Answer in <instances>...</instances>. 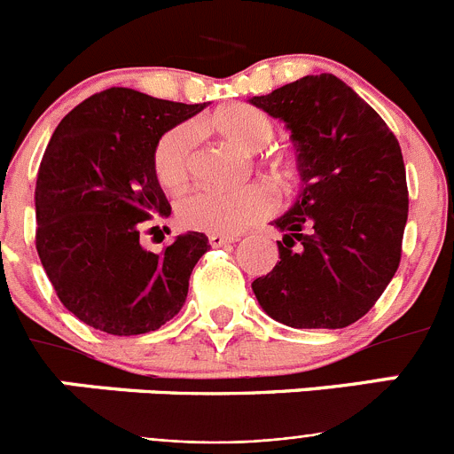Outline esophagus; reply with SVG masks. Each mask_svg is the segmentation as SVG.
<instances>
[{"label":"esophagus","mask_w":454,"mask_h":454,"mask_svg":"<svg viewBox=\"0 0 454 454\" xmlns=\"http://www.w3.org/2000/svg\"><path fill=\"white\" fill-rule=\"evenodd\" d=\"M234 240H239L234 234H215V231L214 234H208V243H211L214 247L230 246V243H234Z\"/></svg>","instance_id":"34e87169"}]
</instances>
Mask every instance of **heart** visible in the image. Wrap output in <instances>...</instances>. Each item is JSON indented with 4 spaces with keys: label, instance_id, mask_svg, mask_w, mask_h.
<instances>
[{
    "label": "heart",
    "instance_id": "heart-1",
    "mask_svg": "<svg viewBox=\"0 0 454 454\" xmlns=\"http://www.w3.org/2000/svg\"><path fill=\"white\" fill-rule=\"evenodd\" d=\"M207 124L215 134L230 140L231 145L246 152H256L270 143L275 124L270 115L252 104L234 102L218 108ZM195 129L191 124H177L156 140L152 168L156 182L163 191L179 192L191 177ZM272 175L282 186L298 177V166L291 154L277 156L272 161ZM277 200L270 186L252 182L236 188H195L177 204V218L184 227L211 234H236L268 218L275 211Z\"/></svg>",
    "mask_w": 454,
    "mask_h": 454
}]
</instances>
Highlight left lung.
<instances>
[{"instance_id":"left-lung-1","label":"left lung","mask_w":454,"mask_h":454,"mask_svg":"<svg viewBox=\"0 0 454 454\" xmlns=\"http://www.w3.org/2000/svg\"><path fill=\"white\" fill-rule=\"evenodd\" d=\"M250 102L286 122L302 177L300 200L275 220L286 231L279 262L252 291L288 327H348L371 311L403 256L409 191L398 138L334 74Z\"/></svg>"}]
</instances>
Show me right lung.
<instances>
[{
	"label": "right lung",
	"instance_id": "obj_1",
	"mask_svg": "<svg viewBox=\"0 0 454 454\" xmlns=\"http://www.w3.org/2000/svg\"><path fill=\"white\" fill-rule=\"evenodd\" d=\"M204 106L106 88L51 136L35 179V250L63 307L95 330L147 334L186 302L207 236L188 231L147 252L140 234L170 215L152 168L156 140Z\"/></svg>",
	"mask_w": 454,
	"mask_h": 454
}]
</instances>
